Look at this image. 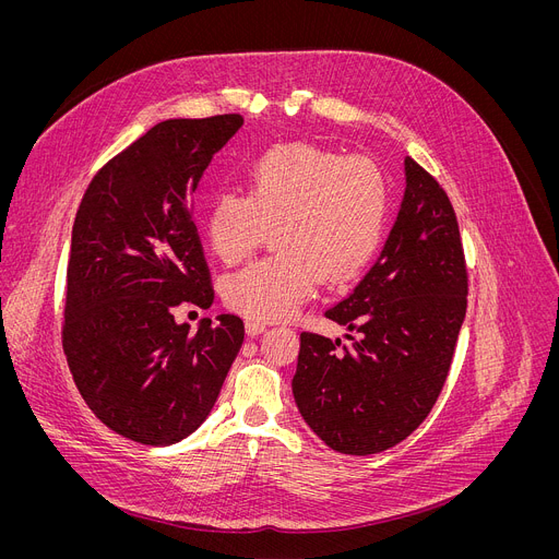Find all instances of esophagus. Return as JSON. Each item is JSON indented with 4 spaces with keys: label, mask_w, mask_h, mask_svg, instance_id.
<instances>
[{
    "label": "esophagus",
    "mask_w": 559,
    "mask_h": 559,
    "mask_svg": "<svg viewBox=\"0 0 559 559\" xmlns=\"http://www.w3.org/2000/svg\"><path fill=\"white\" fill-rule=\"evenodd\" d=\"M265 323L263 321H254V318H248L246 321V330H248V334L250 336H257V334H261V332H265Z\"/></svg>",
    "instance_id": "1"
}]
</instances>
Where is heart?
<instances>
[{"mask_svg": "<svg viewBox=\"0 0 559 559\" xmlns=\"http://www.w3.org/2000/svg\"><path fill=\"white\" fill-rule=\"evenodd\" d=\"M248 194L221 192L205 214L212 252L225 265L250 259L272 231L276 254L223 283L229 309L254 321L292 313L318 283H352L376 257L389 221V183L369 156L294 141L243 168Z\"/></svg>", "mask_w": 559, "mask_h": 559, "instance_id": "b5f03b06", "label": "heart"}]
</instances>
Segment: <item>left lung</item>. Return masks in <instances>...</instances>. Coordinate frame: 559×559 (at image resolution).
Segmentation results:
<instances>
[{
    "mask_svg": "<svg viewBox=\"0 0 559 559\" xmlns=\"http://www.w3.org/2000/svg\"><path fill=\"white\" fill-rule=\"evenodd\" d=\"M405 173V199L380 259L347 298L325 309L354 332L349 343L300 334L294 401L338 453H380L423 425L447 382L466 313L455 210L412 156Z\"/></svg>",
    "mask_w": 559,
    "mask_h": 559,
    "instance_id": "left-lung-1",
    "label": "left lung"
}]
</instances>
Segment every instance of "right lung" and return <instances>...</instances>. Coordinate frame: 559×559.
<instances>
[{
	"instance_id": "1",
	"label": "right lung",
	"mask_w": 559,
	"mask_h": 559,
	"mask_svg": "<svg viewBox=\"0 0 559 559\" xmlns=\"http://www.w3.org/2000/svg\"><path fill=\"white\" fill-rule=\"evenodd\" d=\"M241 126L236 112L156 123L93 177L76 210L63 354L86 405L128 440L190 436L243 345L234 313L203 318L197 334L175 323V307L214 300L192 194Z\"/></svg>"
}]
</instances>
